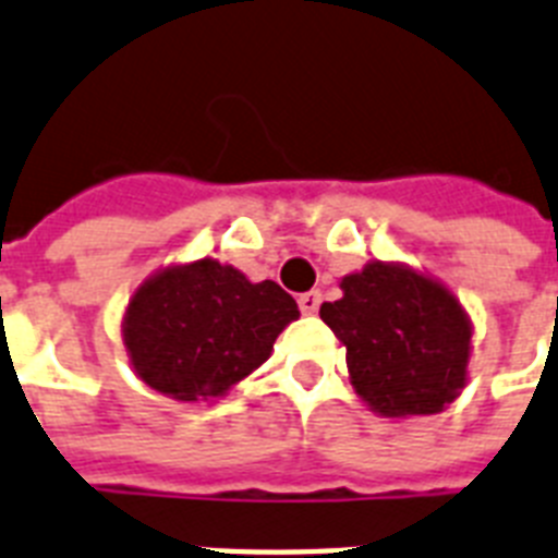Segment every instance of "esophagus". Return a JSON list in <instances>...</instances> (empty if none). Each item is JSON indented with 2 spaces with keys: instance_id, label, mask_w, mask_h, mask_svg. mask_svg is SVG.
<instances>
[{
  "instance_id": "1",
  "label": "esophagus",
  "mask_w": 558,
  "mask_h": 558,
  "mask_svg": "<svg viewBox=\"0 0 558 558\" xmlns=\"http://www.w3.org/2000/svg\"><path fill=\"white\" fill-rule=\"evenodd\" d=\"M319 305H322L319 290H307V293H299V311L307 313V316H313V313L319 311Z\"/></svg>"
}]
</instances>
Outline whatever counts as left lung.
I'll list each match as a JSON object with an SVG mask.
<instances>
[{"mask_svg": "<svg viewBox=\"0 0 558 558\" xmlns=\"http://www.w3.org/2000/svg\"><path fill=\"white\" fill-rule=\"evenodd\" d=\"M322 322L348 348L356 393L381 416L439 413L468 379L471 322L448 288L402 265L371 262L342 279Z\"/></svg>", "mask_w": 558, "mask_h": 558, "instance_id": "1", "label": "left lung"}]
</instances>
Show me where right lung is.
I'll use <instances>...</instances> for the list:
<instances>
[{"instance_id":"obj_1","label":"right lung","mask_w":558,"mask_h":558,"mask_svg":"<svg viewBox=\"0 0 558 558\" xmlns=\"http://www.w3.org/2000/svg\"><path fill=\"white\" fill-rule=\"evenodd\" d=\"M296 316L293 296L270 279L253 284L230 265L199 259L156 274L133 293L124 344L145 385L199 402L256 371Z\"/></svg>"}]
</instances>
